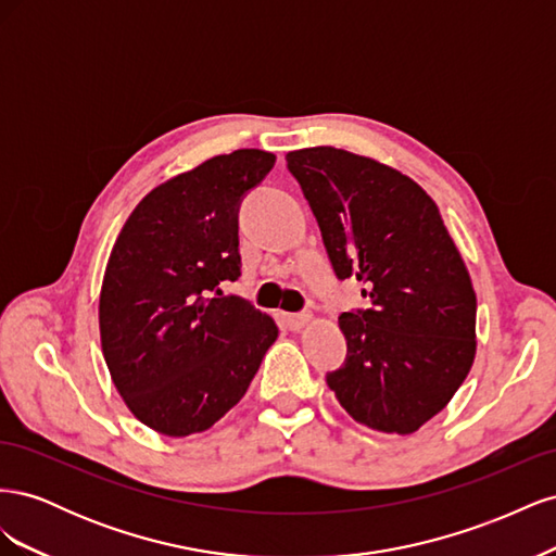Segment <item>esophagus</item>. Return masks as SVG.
<instances>
[{
  "label": "esophagus",
  "mask_w": 556,
  "mask_h": 556,
  "mask_svg": "<svg viewBox=\"0 0 556 556\" xmlns=\"http://www.w3.org/2000/svg\"><path fill=\"white\" fill-rule=\"evenodd\" d=\"M282 319H285V325H288V329L301 331L311 325L313 315L311 313H282Z\"/></svg>",
  "instance_id": "1"
}]
</instances>
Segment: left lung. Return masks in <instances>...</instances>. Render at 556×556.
<instances>
[{
	"label": "left lung",
	"mask_w": 556,
	"mask_h": 556,
	"mask_svg": "<svg viewBox=\"0 0 556 556\" xmlns=\"http://www.w3.org/2000/svg\"><path fill=\"white\" fill-rule=\"evenodd\" d=\"M341 280L371 308L343 313L348 362L327 376L355 422L413 433L439 415L476 359V292L433 199L378 160L317 146L288 153Z\"/></svg>",
	"instance_id": "8db88e82"
}]
</instances>
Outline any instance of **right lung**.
<instances>
[{"label":"right lung","mask_w":556,"mask_h":556,"mask_svg":"<svg viewBox=\"0 0 556 556\" xmlns=\"http://www.w3.org/2000/svg\"><path fill=\"white\" fill-rule=\"evenodd\" d=\"M274 164L257 148L201 162L150 190L113 243L102 352L131 415L157 433L211 429L278 339L271 315L217 288L241 276L239 204Z\"/></svg>","instance_id":"add662e5"}]
</instances>
